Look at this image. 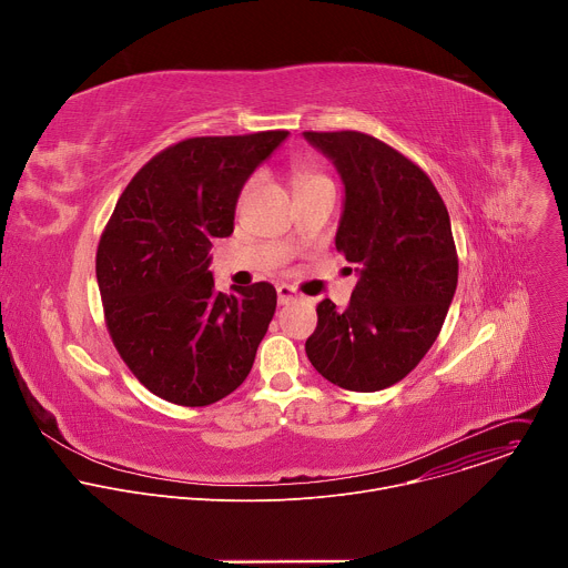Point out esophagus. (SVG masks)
Returning <instances> with one entry per match:
<instances>
[{
    "label": "esophagus",
    "mask_w": 568,
    "mask_h": 568,
    "mask_svg": "<svg viewBox=\"0 0 568 568\" xmlns=\"http://www.w3.org/2000/svg\"><path fill=\"white\" fill-rule=\"evenodd\" d=\"M276 292H278V303L281 305H287V303H292V301H296L298 298V294H296V290L294 287H290V285H278L276 287Z\"/></svg>",
    "instance_id": "34e87169"
}]
</instances>
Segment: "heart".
<instances>
[{
    "mask_svg": "<svg viewBox=\"0 0 568 568\" xmlns=\"http://www.w3.org/2000/svg\"><path fill=\"white\" fill-rule=\"evenodd\" d=\"M310 178H314V175H307V178H305V180H310Z\"/></svg>",
    "mask_w": 568,
    "mask_h": 568,
    "instance_id": "1",
    "label": "heart"
}]
</instances>
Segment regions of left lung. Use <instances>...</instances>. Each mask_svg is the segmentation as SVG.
<instances>
[{"label":"left lung","instance_id":"8db88e82","mask_svg":"<svg viewBox=\"0 0 568 568\" xmlns=\"http://www.w3.org/2000/svg\"><path fill=\"white\" fill-rule=\"evenodd\" d=\"M344 184L337 250L355 265L348 307L316 305L305 342L328 382L373 393L409 375L436 342L458 283L452 222L432 180L384 141L344 132H303Z\"/></svg>","mask_w":568,"mask_h":568}]
</instances>
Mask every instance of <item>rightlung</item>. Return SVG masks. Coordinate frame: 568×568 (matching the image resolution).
<instances>
[{
	"mask_svg": "<svg viewBox=\"0 0 568 568\" xmlns=\"http://www.w3.org/2000/svg\"><path fill=\"white\" fill-rule=\"evenodd\" d=\"M290 132L195 136L152 156L101 235L97 278L112 342L152 390L206 407L250 375L276 310L272 283L217 292L211 242L233 233L242 186Z\"/></svg>",
	"mask_w": 568,
	"mask_h": 568,
	"instance_id": "obj_1",
	"label": "right lung"
}]
</instances>
